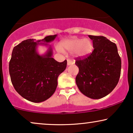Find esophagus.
I'll return each instance as SVG.
<instances>
[{
    "mask_svg": "<svg viewBox=\"0 0 133 133\" xmlns=\"http://www.w3.org/2000/svg\"><path fill=\"white\" fill-rule=\"evenodd\" d=\"M72 64H74V62L71 61V60H70V59L67 60V65H72Z\"/></svg>",
    "mask_w": 133,
    "mask_h": 133,
    "instance_id": "esophagus-1",
    "label": "esophagus"
}]
</instances>
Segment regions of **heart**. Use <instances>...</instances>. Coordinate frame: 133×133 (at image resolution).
<instances>
[{
  "mask_svg": "<svg viewBox=\"0 0 133 133\" xmlns=\"http://www.w3.org/2000/svg\"><path fill=\"white\" fill-rule=\"evenodd\" d=\"M61 46L69 52H74L76 57H82L91 54L93 50V43L89 39H72L65 40L61 42ZM61 46H57L59 52H63Z\"/></svg>",
  "mask_w": 133,
  "mask_h": 133,
  "instance_id": "heart-1",
  "label": "heart"
}]
</instances>
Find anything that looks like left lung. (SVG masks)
Masks as SVG:
<instances>
[{"mask_svg": "<svg viewBox=\"0 0 133 133\" xmlns=\"http://www.w3.org/2000/svg\"><path fill=\"white\" fill-rule=\"evenodd\" d=\"M88 37L92 41L94 50L88 57L76 59L79 73L76 82L85 96L99 99L110 94L118 83L121 59L115 43L103 36Z\"/></svg>", "mask_w": 133, "mask_h": 133, "instance_id": "8db88e82", "label": "left lung"}]
</instances>
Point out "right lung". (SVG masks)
<instances>
[{"label":"right lung","mask_w":133,"mask_h":133,"mask_svg":"<svg viewBox=\"0 0 133 133\" xmlns=\"http://www.w3.org/2000/svg\"><path fill=\"white\" fill-rule=\"evenodd\" d=\"M57 34L39 41L30 39L14 46L9 63L12 84L24 99L39 103L49 99L55 92L57 78L66 69L67 61L59 62L52 57V50L48 43ZM49 46L46 53L40 55L38 45Z\"/></svg>","instance_id":"obj_1"}]
</instances>
